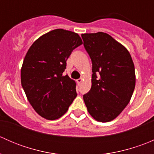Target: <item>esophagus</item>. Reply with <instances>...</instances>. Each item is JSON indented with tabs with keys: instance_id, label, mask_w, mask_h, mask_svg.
<instances>
[{
	"instance_id": "esophagus-1",
	"label": "esophagus",
	"mask_w": 154,
	"mask_h": 154,
	"mask_svg": "<svg viewBox=\"0 0 154 154\" xmlns=\"http://www.w3.org/2000/svg\"><path fill=\"white\" fill-rule=\"evenodd\" d=\"M82 81H83V78H80L78 79V80H77V83H79V84H80Z\"/></svg>"
}]
</instances>
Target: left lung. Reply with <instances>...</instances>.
Here are the masks:
<instances>
[{"label": "left lung", "instance_id": "1", "mask_svg": "<svg viewBox=\"0 0 154 154\" xmlns=\"http://www.w3.org/2000/svg\"><path fill=\"white\" fill-rule=\"evenodd\" d=\"M92 63L91 87L83 95L89 114L97 122L116 119L131 99L136 75L130 53L105 32L82 34Z\"/></svg>", "mask_w": 154, "mask_h": 154}]
</instances>
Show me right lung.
<instances>
[{
	"label": "right lung",
	"instance_id": "1",
	"mask_svg": "<svg viewBox=\"0 0 154 154\" xmlns=\"http://www.w3.org/2000/svg\"><path fill=\"white\" fill-rule=\"evenodd\" d=\"M82 44L77 33L56 29L42 35L27 51L21 68V86L42 117L59 119L77 97L75 82L63 72L73 50Z\"/></svg>",
	"mask_w": 154,
	"mask_h": 154
}]
</instances>
